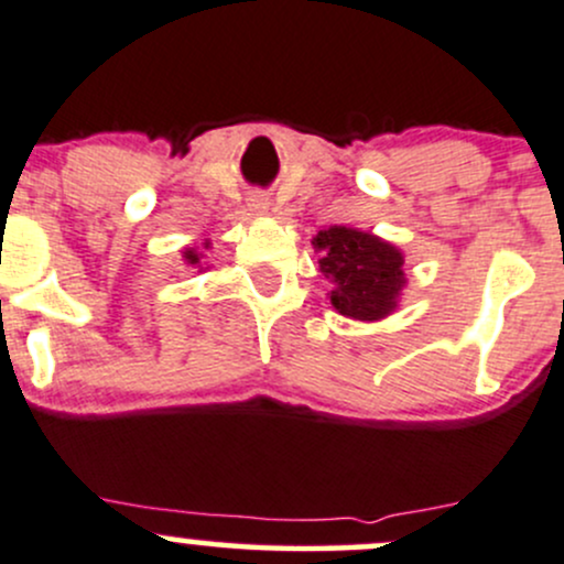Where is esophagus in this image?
I'll return each instance as SVG.
<instances>
[{"label": "esophagus", "mask_w": 564, "mask_h": 564, "mask_svg": "<svg viewBox=\"0 0 564 564\" xmlns=\"http://www.w3.org/2000/svg\"><path fill=\"white\" fill-rule=\"evenodd\" d=\"M251 207H257V210H262V207H267L264 197H253V199H251Z\"/></svg>", "instance_id": "esophagus-1"}]
</instances>
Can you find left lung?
Listing matches in <instances>:
<instances>
[{"label": "left lung", "instance_id": "1", "mask_svg": "<svg viewBox=\"0 0 564 564\" xmlns=\"http://www.w3.org/2000/svg\"><path fill=\"white\" fill-rule=\"evenodd\" d=\"M313 248L322 251L318 267L335 286L329 302L340 316L378 322L394 311L405 286L400 248L351 227L322 229L313 237Z\"/></svg>", "mask_w": 564, "mask_h": 564}]
</instances>
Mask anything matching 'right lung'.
<instances>
[{"label": "right lung", "instance_id": "obj_1", "mask_svg": "<svg viewBox=\"0 0 564 564\" xmlns=\"http://www.w3.org/2000/svg\"><path fill=\"white\" fill-rule=\"evenodd\" d=\"M183 259H186V264H199V253L194 251V248H186V251H183Z\"/></svg>", "mask_w": 564, "mask_h": 564}]
</instances>
